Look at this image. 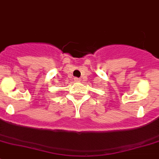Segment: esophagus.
Segmentation results:
<instances>
[{
	"label": "esophagus",
	"instance_id": "1",
	"mask_svg": "<svg viewBox=\"0 0 159 159\" xmlns=\"http://www.w3.org/2000/svg\"><path fill=\"white\" fill-rule=\"evenodd\" d=\"M74 81H80L79 78H74Z\"/></svg>",
	"mask_w": 159,
	"mask_h": 159
}]
</instances>
